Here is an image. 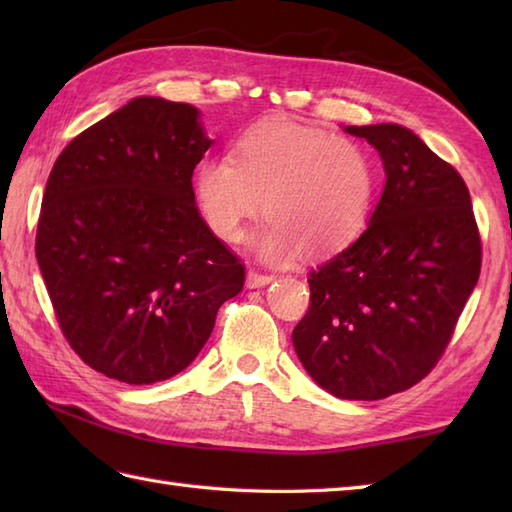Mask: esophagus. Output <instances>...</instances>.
<instances>
[{
    "mask_svg": "<svg viewBox=\"0 0 512 512\" xmlns=\"http://www.w3.org/2000/svg\"><path fill=\"white\" fill-rule=\"evenodd\" d=\"M273 279H275L273 275H264V273H257V270H248L246 286L248 288H262V286H268Z\"/></svg>",
    "mask_w": 512,
    "mask_h": 512,
    "instance_id": "esophagus-1",
    "label": "esophagus"
}]
</instances>
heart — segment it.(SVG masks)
Returning a JSON list of instances; mask_svg holds the SVG:
<instances>
[{
  "mask_svg": "<svg viewBox=\"0 0 512 512\" xmlns=\"http://www.w3.org/2000/svg\"><path fill=\"white\" fill-rule=\"evenodd\" d=\"M374 165L352 138L288 121L257 123L231 160L209 158L195 173V198L211 231L237 244L262 213L255 248L270 264L303 250L328 255L361 231L374 198Z\"/></svg>",
  "mask_w": 512,
  "mask_h": 512,
  "instance_id": "b5f03b06",
  "label": "heart"
}]
</instances>
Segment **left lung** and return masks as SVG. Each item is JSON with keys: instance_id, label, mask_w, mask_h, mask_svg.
<instances>
[{"instance_id": "left-lung-1", "label": "left lung", "mask_w": 512, "mask_h": 512, "mask_svg": "<svg viewBox=\"0 0 512 512\" xmlns=\"http://www.w3.org/2000/svg\"><path fill=\"white\" fill-rule=\"evenodd\" d=\"M383 158L385 191L354 244L310 273L292 330L306 372L336 398L405 391L442 358L480 279L466 182L407 127H345Z\"/></svg>"}]
</instances>
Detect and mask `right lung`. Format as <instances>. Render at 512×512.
Masks as SVG:
<instances>
[{
	"label": "right lung",
	"instance_id": "right-lung-1",
	"mask_svg": "<svg viewBox=\"0 0 512 512\" xmlns=\"http://www.w3.org/2000/svg\"><path fill=\"white\" fill-rule=\"evenodd\" d=\"M211 140L198 110L138 96L65 147L43 191L35 255L85 365L127 385L182 372L246 268L195 206Z\"/></svg>",
	"mask_w": 512,
	"mask_h": 512
}]
</instances>
